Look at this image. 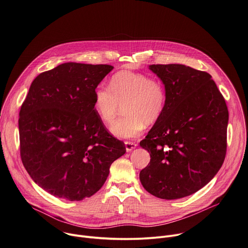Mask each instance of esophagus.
Listing matches in <instances>:
<instances>
[{"mask_svg": "<svg viewBox=\"0 0 248 248\" xmlns=\"http://www.w3.org/2000/svg\"><path fill=\"white\" fill-rule=\"evenodd\" d=\"M138 146V144L136 142H132V141H125V147H126V151L130 152L133 149H135Z\"/></svg>", "mask_w": 248, "mask_h": 248, "instance_id": "esophagus-1", "label": "esophagus"}]
</instances>
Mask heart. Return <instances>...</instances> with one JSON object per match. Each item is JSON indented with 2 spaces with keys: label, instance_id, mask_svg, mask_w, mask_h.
Segmentation results:
<instances>
[{
  "label": "heart",
  "instance_id": "1",
  "mask_svg": "<svg viewBox=\"0 0 248 248\" xmlns=\"http://www.w3.org/2000/svg\"><path fill=\"white\" fill-rule=\"evenodd\" d=\"M166 105L167 90L160 79L130 71L115 74L109 86L100 84L94 91V109L105 124L113 123L125 108L126 117L110 127L119 139L139 137L146 125L159 121Z\"/></svg>",
  "mask_w": 248,
  "mask_h": 248
}]
</instances>
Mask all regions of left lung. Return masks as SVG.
<instances>
[{
	"label": "left lung",
	"mask_w": 248,
	"mask_h": 248,
	"mask_svg": "<svg viewBox=\"0 0 248 248\" xmlns=\"http://www.w3.org/2000/svg\"><path fill=\"white\" fill-rule=\"evenodd\" d=\"M149 70L164 83L167 105L140 142L150 154L140 180L157 198L180 199L202 188L220 170L229 112L209 74L180 64L150 65Z\"/></svg>",
	"instance_id": "obj_1"
}]
</instances>
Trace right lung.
Here are the masks:
<instances>
[{"mask_svg": "<svg viewBox=\"0 0 248 248\" xmlns=\"http://www.w3.org/2000/svg\"><path fill=\"white\" fill-rule=\"evenodd\" d=\"M110 65L64 63L32 82L19 112L22 163L32 179L60 199L98 192L126 152L94 109V91Z\"/></svg>", "mask_w": 248, "mask_h": 248, "instance_id": "obj_1", "label": "right lung"}]
</instances>
